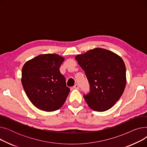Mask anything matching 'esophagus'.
Segmentation results:
<instances>
[{
    "label": "esophagus",
    "mask_w": 147,
    "mask_h": 147,
    "mask_svg": "<svg viewBox=\"0 0 147 147\" xmlns=\"http://www.w3.org/2000/svg\"><path fill=\"white\" fill-rule=\"evenodd\" d=\"M73 88L74 89H79V86L78 84H75V85L73 86Z\"/></svg>",
    "instance_id": "esophagus-1"
}]
</instances>
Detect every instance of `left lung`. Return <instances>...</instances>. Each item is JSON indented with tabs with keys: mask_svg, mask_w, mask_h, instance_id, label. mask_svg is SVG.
Masks as SVG:
<instances>
[{
	"mask_svg": "<svg viewBox=\"0 0 147 147\" xmlns=\"http://www.w3.org/2000/svg\"><path fill=\"white\" fill-rule=\"evenodd\" d=\"M75 59L90 84V93L84 95L88 106L99 112L111 109L126 87V66L123 59L112 51L96 48L76 55Z\"/></svg>",
	"mask_w": 147,
	"mask_h": 147,
	"instance_id": "1",
	"label": "left lung"
}]
</instances>
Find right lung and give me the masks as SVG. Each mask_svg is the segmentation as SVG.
Masks as SVG:
<instances>
[{"label":"right lung","mask_w":147,"mask_h":147,"mask_svg":"<svg viewBox=\"0 0 147 147\" xmlns=\"http://www.w3.org/2000/svg\"><path fill=\"white\" fill-rule=\"evenodd\" d=\"M65 58L58 54H41L27 61L22 68L21 83L29 100L36 108L51 112L66 101L69 89L59 67Z\"/></svg>","instance_id":"right-lung-1"}]
</instances>
